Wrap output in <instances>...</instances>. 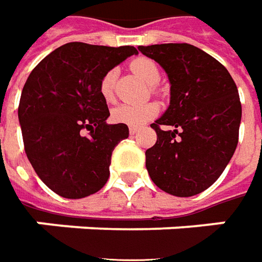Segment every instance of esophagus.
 I'll return each mask as SVG.
<instances>
[{"label":"esophagus","mask_w":262,"mask_h":262,"mask_svg":"<svg viewBox=\"0 0 262 262\" xmlns=\"http://www.w3.org/2000/svg\"><path fill=\"white\" fill-rule=\"evenodd\" d=\"M138 133V128H135V127H129V134L131 135H134Z\"/></svg>","instance_id":"esophagus-1"}]
</instances>
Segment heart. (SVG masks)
Instances as JSON below:
<instances>
[{
  "label": "heart",
  "mask_w": 262,
  "mask_h": 262,
  "mask_svg": "<svg viewBox=\"0 0 262 262\" xmlns=\"http://www.w3.org/2000/svg\"><path fill=\"white\" fill-rule=\"evenodd\" d=\"M131 70L140 75L141 78L150 83L156 85L160 80L159 66L147 57H137L131 61ZM114 85H115V70L106 72L99 82V94L106 102L114 99ZM159 114V106L156 103H119L111 111V119L115 124H124L128 127H143L145 122H148Z\"/></svg>",
  "instance_id": "obj_1"
}]
</instances>
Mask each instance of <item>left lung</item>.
Masks as SVG:
<instances>
[{
	"label": "left lung",
	"mask_w": 262,
	"mask_h": 262,
	"mask_svg": "<svg viewBox=\"0 0 262 262\" xmlns=\"http://www.w3.org/2000/svg\"><path fill=\"white\" fill-rule=\"evenodd\" d=\"M170 80V105L154 124L157 141L145 151L154 184L189 198L224 173L238 145L241 101L232 76L210 54L187 43L140 46ZM168 125L173 130L164 132Z\"/></svg>",
	"instance_id": "obj_1"
}]
</instances>
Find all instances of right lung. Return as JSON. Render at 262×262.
I'll list each match as a JSON object with an SVG mask.
<instances>
[{
  "mask_svg": "<svg viewBox=\"0 0 262 262\" xmlns=\"http://www.w3.org/2000/svg\"><path fill=\"white\" fill-rule=\"evenodd\" d=\"M133 54L134 46L66 43L31 70L23 88L18 121L27 159L61 198L82 199L108 182L112 151L129 131L106 124L99 82Z\"/></svg>",
  "mask_w": 262,
  "mask_h": 262,
  "instance_id": "1",
  "label": "right lung"
}]
</instances>
